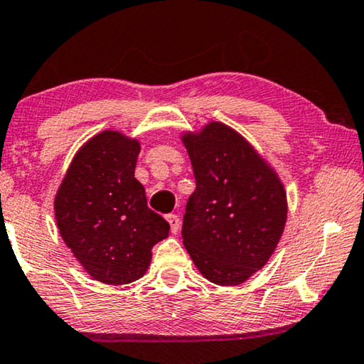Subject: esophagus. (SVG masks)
I'll use <instances>...</instances> for the list:
<instances>
[{"label": "esophagus", "instance_id": "esophagus-1", "mask_svg": "<svg viewBox=\"0 0 364 364\" xmlns=\"http://www.w3.org/2000/svg\"><path fill=\"white\" fill-rule=\"evenodd\" d=\"M166 220H168V224H170V229L173 234H176V232L180 230V217H178L176 214H168Z\"/></svg>", "mask_w": 364, "mask_h": 364}]
</instances>
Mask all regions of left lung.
Masks as SVG:
<instances>
[{"label": "left lung", "instance_id": "1", "mask_svg": "<svg viewBox=\"0 0 364 364\" xmlns=\"http://www.w3.org/2000/svg\"><path fill=\"white\" fill-rule=\"evenodd\" d=\"M196 189L183 217V243L204 278L237 286L262 269L283 235V184L234 129L210 122L183 137Z\"/></svg>", "mask_w": 364, "mask_h": 364}]
</instances>
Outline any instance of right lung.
Returning a JSON list of instances; mask_svg holds the SVG:
<instances>
[{
  "mask_svg": "<svg viewBox=\"0 0 364 364\" xmlns=\"http://www.w3.org/2000/svg\"><path fill=\"white\" fill-rule=\"evenodd\" d=\"M140 145L114 130L95 135L78 150L55 196L63 242L91 278L127 284L142 278L151 248L170 224L149 209L134 178Z\"/></svg>",
  "mask_w": 364,
  "mask_h": 364,
  "instance_id": "1",
  "label": "right lung"
}]
</instances>
